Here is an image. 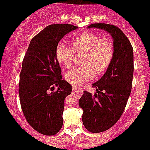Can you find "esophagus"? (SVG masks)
Returning <instances> with one entry per match:
<instances>
[{"instance_id": "1", "label": "esophagus", "mask_w": 150, "mask_h": 150, "mask_svg": "<svg viewBox=\"0 0 150 150\" xmlns=\"http://www.w3.org/2000/svg\"><path fill=\"white\" fill-rule=\"evenodd\" d=\"M73 94H75L76 95H77L78 97H81V94H82V90L80 89V88H78V87H73Z\"/></svg>"}]
</instances>
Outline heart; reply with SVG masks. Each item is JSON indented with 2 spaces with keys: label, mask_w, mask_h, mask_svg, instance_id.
Here are the masks:
<instances>
[{
  "label": "heart",
  "mask_w": 150,
  "mask_h": 150,
  "mask_svg": "<svg viewBox=\"0 0 150 150\" xmlns=\"http://www.w3.org/2000/svg\"><path fill=\"white\" fill-rule=\"evenodd\" d=\"M73 47L59 43L56 47V57L64 68L73 65L75 53L82 55L80 66H77L65 74V80L74 86H79L90 80L95 73H101L107 69L114 55V43L109 38H100L90 31L81 33L72 41Z\"/></svg>",
  "instance_id": "heart-1"
}]
</instances>
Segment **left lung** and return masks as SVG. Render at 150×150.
I'll return each mask as SVG.
<instances>
[{
	"label": "left lung",
	"mask_w": 150,
	"mask_h": 150,
	"mask_svg": "<svg viewBox=\"0 0 150 150\" xmlns=\"http://www.w3.org/2000/svg\"><path fill=\"white\" fill-rule=\"evenodd\" d=\"M99 28L111 34L114 55L100 80L93 84L96 93L84 91L79 99L83 110L82 122L90 132L107 131L114 126L124 112L131 94L133 78V48L119 27L105 23H94L88 28Z\"/></svg>",
	"instance_id": "obj_1"
}]
</instances>
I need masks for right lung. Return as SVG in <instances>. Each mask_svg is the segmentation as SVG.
Returning <instances> with one entry per match:
<instances>
[{"label": "right lung", "instance_id": "1", "mask_svg": "<svg viewBox=\"0 0 150 150\" xmlns=\"http://www.w3.org/2000/svg\"><path fill=\"white\" fill-rule=\"evenodd\" d=\"M76 29L71 24L47 26L31 39L22 61L18 89L21 107L28 124L41 134H56L63 125L64 98L71 94L72 86L62 79L56 47ZM55 86L58 89L53 91Z\"/></svg>", "mask_w": 150, "mask_h": 150}]
</instances>
